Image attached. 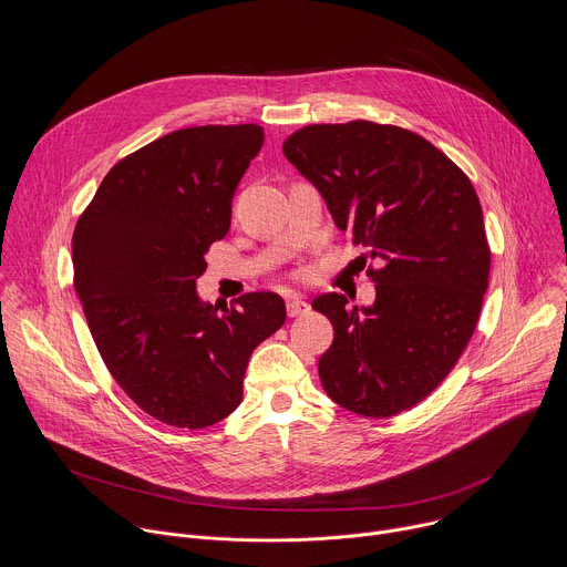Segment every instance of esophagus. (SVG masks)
I'll list each match as a JSON object with an SVG mask.
<instances>
[{"label":"esophagus","mask_w":567,"mask_h":567,"mask_svg":"<svg viewBox=\"0 0 567 567\" xmlns=\"http://www.w3.org/2000/svg\"><path fill=\"white\" fill-rule=\"evenodd\" d=\"M305 313H309V305L305 300H300V298H289L287 300V316L289 318H298V316H305Z\"/></svg>","instance_id":"1"}]
</instances>
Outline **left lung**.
<instances>
[{
    "label": "left lung",
    "mask_w": 567,
    "mask_h": 567,
    "mask_svg": "<svg viewBox=\"0 0 567 567\" xmlns=\"http://www.w3.org/2000/svg\"><path fill=\"white\" fill-rule=\"evenodd\" d=\"M282 151L338 229L379 262L367 269L371 307H347L340 293L311 302L333 327L320 383L367 419L412 410L447 379L481 316L492 254L474 186L441 148L394 124H309Z\"/></svg>",
    "instance_id": "left-lung-1"
}]
</instances>
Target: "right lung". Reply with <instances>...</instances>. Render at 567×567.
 I'll use <instances>...</instances> for the list:
<instances>
[{"label": "right lung", "instance_id": "add662e5", "mask_svg": "<svg viewBox=\"0 0 567 567\" xmlns=\"http://www.w3.org/2000/svg\"><path fill=\"white\" fill-rule=\"evenodd\" d=\"M262 142L258 124L162 135L104 175L73 231V285L95 347L122 392L171 427L227 419L243 403L254 349L287 320L271 291L220 311L196 293Z\"/></svg>", "mask_w": 567, "mask_h": 567}]
</instances>
